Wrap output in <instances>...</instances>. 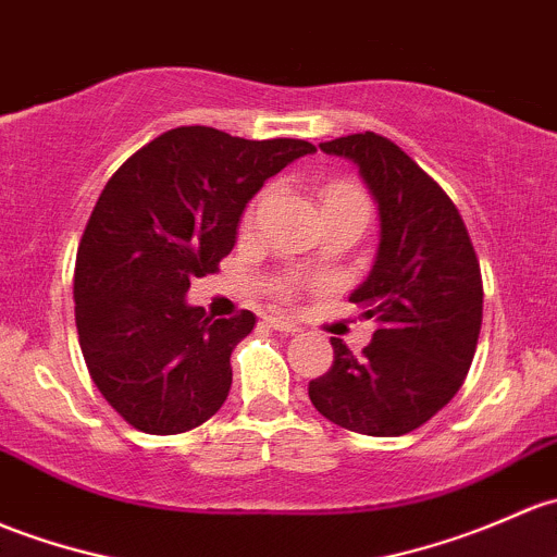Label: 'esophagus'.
Here are the masks:
<instances>
[{
	"instance_id": "34e87169",
	"label": "esophagus",
	"mask_w": 557,
	"mask_h": 557,
	"mask_svg": "<svg viewBox=\"0 0 557 557\" xmlns=\"http://www.w3.org/2000/svg\"><path fill=\"white\" fill-rule=\"evenodd\" d=\"M267 325L272 327V331H280V333H298V327L290 323V320H285V318H274V314H269L267 318Z\"/></svg>"
}]
</instances>
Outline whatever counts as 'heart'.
Segmentation results:
<instances>
[{
  "mask_svg": "<svg viewBox=\"0 0 557 557\" xmlns=\"http://www.w3.org/2000/svg\"><path fill=\"white\" fill-rule=\"evenodd\" d=\"M263 200H267V191H261V195L256 197L253 202H250V208L245 210V224H250V221L256 219V213H259V210H261ZM347 202L368 205L366 202V195H362V191L357 189V186L347 184V181H331V184L323 186V208H331V205H347ZM277 294L285 296V298H290V296H294V288H290L288 283H283L277 288Z\"/></svg>",
  "mask_w": 557,
  "mask_h": 557,
  "instance_id": "1",
  "label": "heart"
}]
</instances>
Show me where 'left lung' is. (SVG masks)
<instances>
[{
    "mask_svg": "<svg viewBox=\"0 0 557 557\" xmlns=\"http://www.w3.org/2000/svg\"><path fill=\"white\" fill-rule=\"evenodd\" d=\"M352 160L382 219V243L349 301L376 320L362 355L331 338L333 366L309 400L344 430L373 437L413 432L465 384L483 323V280L465 221L406 151L376 133L320 144Z\"/></svg>",
    "mask_w": 557,
    "mask_h": 557,
    "instance_id": "obj_1",
    "label": "left lung"
}]
</instances>
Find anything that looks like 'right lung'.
Instances as JSON below:
<instances>
[{
    "label": "right lung",
    "mask_w": 557,
    "mask_h": 557,
    "mask_svg": "<svg viewBox=\"0 0 557 557\" xmlns=\"http://www.w3.org/2000/svg\"><path fill=\"white\" fill-rule=\"evenodd\" d=\"M312 151L298 138L175 127L103 186L79 239L74 318L90 379L127 424L178 435L224 406L232 349L256 314L213 320L186 304V290L232 253L263 181Z\"/></svg>",
    "instance_id": "obj_1"
}]
</instances>
